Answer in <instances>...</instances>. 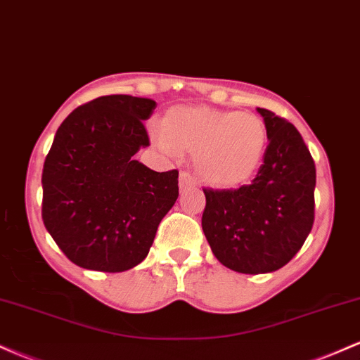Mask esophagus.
<instances>
[{
	"label": "esophagus",
	"instance_id": "esophagus-1",
	"mask_svg": "<svg viewBox=\"0 0 360 360\" xmlns=\"http://www.w3.org/2000/svg\"><path fill=\"white\" fill-rule=\"evenodd\" d=\"M196 184V179H194V177L189 174V172H186V171H183L179 174V186L181 188H191V186H194Z\"/></svg>",
	"mask_w": 360,
	"mask_h": 360
}]
</instances>
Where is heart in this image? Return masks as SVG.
Masks as SVG:
<instances>
[{
    "label": "heart",
    "instance_id": "1",
    "mask_svg": "<svg viewBox=\"0 0 360 360\" xmlns=\"http://www.w3.org/2000/svg\"><path fill=\"white\" fill-rule=\"evenodd\" d=\"M152 140L171 155H194L198 174L218 188H237L255 174L267 146V128L254 113L210 106H176Z\"/></svg>",
    "mask_w": 360,
    "mask_h": 360
}]
</instances>
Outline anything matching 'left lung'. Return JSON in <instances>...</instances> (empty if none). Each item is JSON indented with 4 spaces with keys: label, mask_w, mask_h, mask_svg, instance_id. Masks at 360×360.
Instances as JSON below:
<instances>
[{
    "label": "left lung",
    "mask_w": 360,
    "mask_h": 360,
    "mask_svg": "<svg viewBox=\"0 0 360 360\" xmlns=\"http://www.w3.org/2000/svg\"><path fill=\"white\" fill-rule=\"evenodd\" d=\"M257 111L269 140L257 176L238 189H203L206 240L223 266L242 274L286 266L315 221L316 169L307 143L288 120Z\"/></svg>",
    "instance_id": "8db88e82"
}]
</instances>
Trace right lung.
<instances>
[{
    "instance_id": "obj_1",
    "label": "right lung",
    "mask_w": 360,
    "mask_h": 360,
    "mask_svg": "<svg viewBox=\"0 0 360 360\" xmlns=\"http://www.w3.org/2000/svg\"><path fill=\"white\" fill-rule=\"evenodd\" d=\"M155 101L110 94L77 106L53 137L42 172V220L65 257L91 271L123 272L147 257L157 226L179 196L176 169L155 172L143 120Z\"/></svg>"
}]
</instances>
